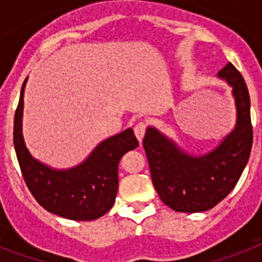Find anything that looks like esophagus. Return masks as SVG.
<instances>
[{
	"label": "esophagus",
	"mask_w": 262,
	"mask_h": 262,
	"mask_svg": "<svg viewBox=\"0 0 262 262\" xmlns=\"http://www.w3.org/2000/svg\"><path fill=\"white\" fill-rule=\"evenodd\" d=\"M145 130H146L145 122H138V124L135 126V135L140 142L142 141V138H144V136H145Z\"/></svg>",
	"instance_id": "34e87169"
}]
</instances>
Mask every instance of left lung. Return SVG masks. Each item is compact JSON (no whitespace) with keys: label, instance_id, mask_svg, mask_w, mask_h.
<instances>
[{"label":"left lung","instance_id":"left-lung-1","mask_svg":"<svg viewBox=\"0 0 262 262\" xmlns=\"http://www.w3.org/2000/svg\"><path fill=\"white\" fill-rule=\"evenodd\" d=\"M216 76L231 87L237 118L233 130L214 149L192 155L156 127H146L142 144L153 186L175 211L202 212L218 205L235 187L250 156L253 127L245 80L231 63Z\"/></svg>","mask_w":262,"mask_h":262}]
</instances>
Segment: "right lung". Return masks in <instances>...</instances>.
I'll use <instances>...</instances> for the list:
<instances>
[{"label":"right lung","instance_id":"add662e5","mask_svg":"<svg viewBox=\"0 0 262 262\" xmlns=\"http://www.w3.org/2000/svg\"><path fill=\"white\" fill-rule=\"evenodd\" d=\"M14 114L13 142L17 160L28 188L47 211L72 221H94L105 215L116 202L118 191V163L138 146L130 127L101 141L75 167L57 169L32 156L23 136L24 91Z\"/></svg>","mask_w":262,"mask_h":262}]
</instances>
